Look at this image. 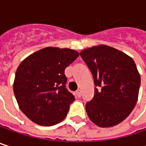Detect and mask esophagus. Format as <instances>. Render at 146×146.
<instances>
[{"label": "esophagus", "mask_w": 146, "mask_h": 146, "mask_svg": "<svg viewBox=\"0 0 146 146\" xmlns=\"http://www.w3.org/2000/svg\"><path fill=\"white\" fill-rule=\"evenodd\" d=\"M75 95H76L78 97H80V96H81V95H82V91H81V90H78L75 92Z\"/></svg>", "instance_id": "esophagus-1"}]
</instances>
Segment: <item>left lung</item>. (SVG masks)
Instances as JSON below:
<instances>
[{
	"instance_id": "8db88e82",
	"label": "left lung",
	"mask_w": 146,
	"mask_h": 146,
	"mask_svg": "<svg viewBox=\"0 0 146 146\" xmlns=\"http://www.w3.org/2000/svg\"><path fill=\"white\" fill-rule=\"evenodd\" d=\"M93 75L95 96L85 105L90 119L108 128L123 122L138 100L140 75L130 56L108 45L101 44L80 52Z\"/></svg>"
}]
</instances>
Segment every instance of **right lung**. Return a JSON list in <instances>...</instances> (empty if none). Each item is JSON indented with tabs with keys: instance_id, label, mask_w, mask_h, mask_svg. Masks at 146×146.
Listing matches in <instances>:
<instances>
[{
	"instance_id": "1",
	"label": "right lung",
	"mask_w": 146,
	"mask_h": 146,
	"mask_svg": "<svg viewBox=\"0 0 146 146\" xmlns=\"http://www.w3.org/2000/svg\"><path fill=\"white\" fill-rule=\"evenodd\" d=\"M78 55L68 48L46 47L20 63L13 91L19 108L31 121L52 126L66 117L75 98L66 89L64 72Z\"/></svg>"
}]
</instances>
